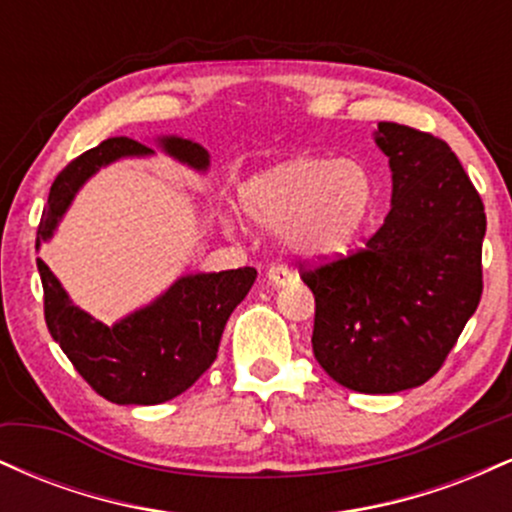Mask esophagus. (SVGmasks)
<instances>
[{"label": "esophagus", "mask_w": 512, "mask_h": 512, "mask_svg": "<svg viewBox=\"0 0 512 512\" xmlns=\"http://www.w3.org/2000/svg\"><path fill=\"white\" fill-rule=\"evenodd\" d=\"M267 279L272 286H286L293 279V274L284 267V264H272V267L267 269Z\"/></svg>", "instance_id": "34e87169"}]
</instances>
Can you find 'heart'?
I'll return each mask as SVG.
<instances>
[{
  "label": "heart",
  "mask_w": 512,
  "mask_h": 512,
  "mask_svg": "<svg viewBox=\"0 0 512 512\" xmlns=\"http://www.w3.org/2000/svg\"><path fill=\"white\" fill-rule=\"evenodd\" d=\"M240 207L262 228H279L281 243L298 255L349 248L375 211V180L358 158L296 156L240 185ZM228 231L240 226L223 216Z\"/></svg>",
  "instance_id": "obj_1"
}]
</instances>
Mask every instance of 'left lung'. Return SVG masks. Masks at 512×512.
<instances>
[{"label": "left lung", "mask_w": 512, "mask_h": 512, "mask_svg": "<svg viewBox=\"0 0 512 512\" xmlns=\"http://www.w3.org/2000/svg\"><path fill=\"white\" fill-rule=\"evenodd\" d=\"M390 214L366 248L303 269L315 296L313 354L339 385L392 395L438 373L481 298L486 214L450 146L380 122Z\"/></svg>", "instance_id": "obj_1"}]
</instances>
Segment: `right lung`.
Wrapping results in <instances>:
<instances>
[{
    "label": "right lung",
    "mask_w": 512,
    "mask_h": 512,
    "mask_svg": "<svg viewBox=\"0 0 512 512\" xmlns=\"http://www.w3.org/2000/svg\"><path fill=\"white\" fill-rule=\"evenodd\" d=\"M154 146L195 173L209 170V151L195 139L178 134H163L149 142L108 139L74 158L52 182L35 250L55 238L79 190L98 170L125 158L156 156ZM38 272L52 339L81 378L115 404H161L195 385L214 363L228 317L257 279L252 267L180 274L154 301L105 325L69 298L62 281L40 257Z\"/></svg>",
    "instance_id": "1"
}]
</instances>
